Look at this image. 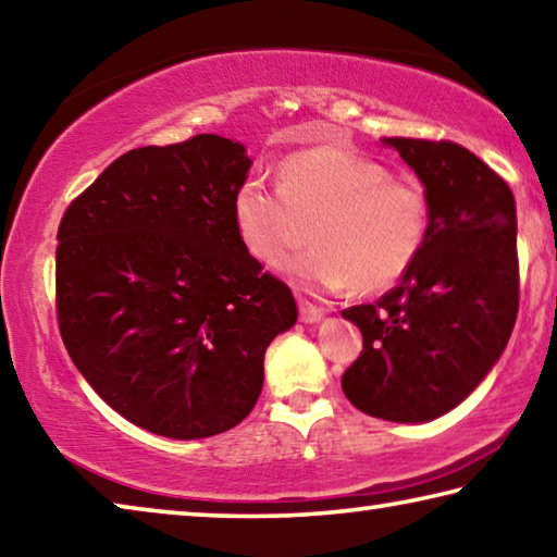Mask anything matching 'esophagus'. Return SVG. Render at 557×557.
I'll return each mask as SVG.
<instances>
[{
  "instance_id": "obj_1",
  "label": "esophagus",
  "mask_w": 557,
  "mask_h": 557,
  "mask_svg": "<svg viewBox=\"0 0 557 557\" xmlns=\"http://www.w3.org/2000/svg\"><path fill=\"white\" fill-rule=\"evenodd\" d=\"M322 317H324V309L322 307H317V305H312V301H307V299H299V319H301V322L314 324Z\"/></svg>"
}]
</instances>
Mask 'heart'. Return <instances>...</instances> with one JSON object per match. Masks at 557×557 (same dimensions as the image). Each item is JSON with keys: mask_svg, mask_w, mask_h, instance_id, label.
Listing matches in <instances>:
<instances>
[{"mask_svg": "<svg viewBox=\"0 0 557 557\" xmlns=\"http://www.w3.org/2000/svg\"><path fill=\"white\" fill-rule=\"evenodd\" d=\"M233 221L252 256L270 268L309 240L289 262L299 287L356 292L393 287L420 258L430 228L425 188L393 176L375 159L348 147H314L280 166V188L243 182Z\"/></svg>", "mask_w": 557, "mask_h": 557, "instance_id": "obj_1", "label": "heart"}]
</instances>
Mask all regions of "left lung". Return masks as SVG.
<instances>
[{
  "label": "left lung",
  "instance_id": "8db88e82",
  "mask_svg": "<svg viewBox=\"0 0 557 557\" xmlns=\"http://www.w3.org/2000/svg\"><path fill=\"white\" fill-rule=\"evenodd\" d=\"M383 143L425 186L430 228L398 287L342 312L363 334L342 388L371 418L430 422L486 379L513 332L516 201L504 178L461 145Z\"/></svg>",
  "mask_w": 557,
  "mask_h": 557
}]
</instances>
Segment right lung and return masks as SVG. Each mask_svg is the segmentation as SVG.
Instances as JSON below:
<instances>
[{
	"label": "right lung",
	"mask_w": 557,
	"mask_h": 557,
	"mask_svg": "<svg viewBox=\"0 0 557 557\" xmlns=\"http://www.w3.org/2000/svg\"><path fill=\"white\" fill-rule=\"evenodd\" d=\"M245 147L196 135L117 157L65 209L55 314L75 369L132 425L201 440L238 425L272 338L297 322L233 221Z\"/></svg>",
	"instance_id": "right-lung-1"
}]
</instances>
